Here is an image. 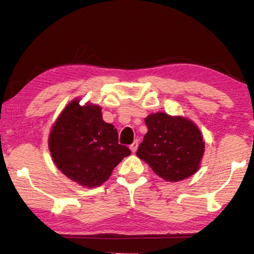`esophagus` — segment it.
Masks as SVG:
<instances>
[{
    "instance_id": "obj_1",
    "label": "esophagus",
    "mask_w": 254,
    "mask_h": 254,
    "mask_svg": "<svg viewBox=\"0 0 254 254\" xmlns=\"http://www.w3.org/2000/svg\"><path fill=\"white\" fill-rule=\"evenodd\" d=\"M137 145H139V140H134V142H133V143L130 145V149H131L132 152H135V151H136Z\"/></svg>"
}]
</instances>
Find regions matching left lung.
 I'll use <instances>...</instances> for the list:
<instances>
[{
	"mask_svg": "<svg viewBox=\"0 0 254 254\" xmlns=\"http://www.w3.org/2000/svg\"><path fill=\"white\" fill-rule=\"evenodd\" d=\"M148 133L137 148L142 159L159 177L178 182L194 175L204 153L203 136L187 119L166 113L151 114L145 119Z\"/></svg>",
	"mask_w": 254,
	"mask_h": 254,
	"instance_id": "1",
	"label": "left lung"
}]
</instances>
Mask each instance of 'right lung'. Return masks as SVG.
Returning a JSON list of instances; mask_svg holds the SVG:
<instances>
[{
  "label": "right lung",
  "instance_id": "obj_1",
  "mask_svg": "<svg viewBox=\"0 0 254 254\" xmlns=\"http://www.w3.org/2000/svg\"><path fill=\"white\" fill-rule=\"evenodd\" d=\"M49 150L58 169L81 186L97 187L130 149L119 143L118 130L103 121L101 107L69 103L56 121L49 136Z\"/></svg>",
  "mask_w": 254,
  "mask_h": 254
}]
</instances>
